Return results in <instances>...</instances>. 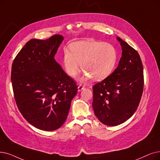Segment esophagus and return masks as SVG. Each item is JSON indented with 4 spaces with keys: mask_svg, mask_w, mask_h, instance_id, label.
Here are the masks:
<instances>
[{
    "mask_svg": "<svg viewBox=\"0 0 160 160\" xmlns=\"http://www.w3.org/2000/svg\"><path fill=\"white\" fill-rule=\"evenodd\" d=\"M85 88V87H84V86H82V84H80L79 86H78V92H80L81 90H82V89H84Z\"/></svg>",
    "mask_w": 160,
    "mask_h": 160,
    "instance_id": "obj_1",
    "label": "esophagus"
}]
</instances>
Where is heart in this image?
Listing matches in <instances>:
<instances>
[{
    "label": "heart",
    "mask_w": 160,
    "mask_h": 160,
    "mask_svg": "<svg viewBox=\"0 0 160 160\" xmlns=\"http://www.w3.org/2000/svg\"><path fill=\"white\" fill-rule=\"evenodd\" d=\"M71 50H65L63 65L68 76L74 77L80 68L84 71L80 78L86 82L93 78L99 81L112 72L117 61V52L113 45L107 42L85 40L71 46ZM81 65H80V64Z\"/></svg>",
    "instance_id": "1"
}]
</instances>
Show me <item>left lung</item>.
I'll return each instance as SVG.
<instances>
[{"mask_svg":"<svg viewBox=\"0 0 160 160\" xmlns=\"http://www.w3.org/2000/svg\"><path fill=\"white\" fill-rule=\"evenodd\" d=\"M122 56L115 71L93 86L92 107L103 124L115 126L128 120L136 111L143 92V66L138 53L117 37Z\"/></svg>","mask_w":160,"mask_h":160,"instance_id":"1","label":"left lung"}]
</instances>
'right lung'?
I'll list each match as a JSON object with an SVG mask.
<instances>
[{
	"label": "right lung",
	"mask_w": 160,
	"mask_h": 160,
	"mask_svg": "<svg viewBox=\"0 0 160 160\" xmlns=\"http://www.w3.org/2000/svg\"><path fill=\"white\" fill-rule=\"evenodd\" d=\"M63 36L31 39L16 55L11 80L15 101L24 118L44 131L59 129L65 122L78 92L73 78L54 59Z\"/></svg>",
	"instance_id": "1"
}]
</instances>
